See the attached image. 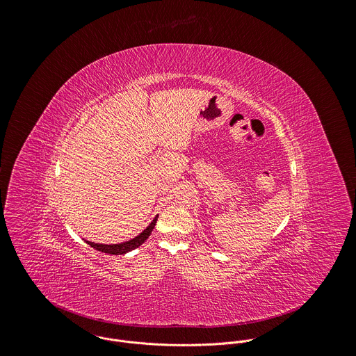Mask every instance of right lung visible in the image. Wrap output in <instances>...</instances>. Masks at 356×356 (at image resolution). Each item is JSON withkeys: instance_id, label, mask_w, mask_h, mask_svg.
<instances>
[{"instance_id": "obj_1", "label": "right lung", "mask_w": 356, "mask_h": 356, "mask_svg": "<svg viewBox=\"0 0 356 356\" xmlns=\"http://www.w3.org/2000/svg\"><path fill=\"white\" fill-rule=\"evenodd\" d=\"M157 218H159V214L153 218V221L135 238L129 239V241H125V242H121V243H111V245H106V243H96V242H90V241H86L85 242L88 245H90L92 248H95L96 250H100L103 253H108V254H125L136 248H139L152 234L156 222H157Z\"/></svg>"}]
</instances>
